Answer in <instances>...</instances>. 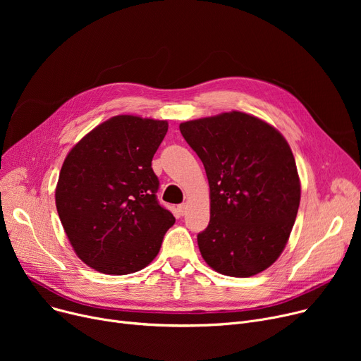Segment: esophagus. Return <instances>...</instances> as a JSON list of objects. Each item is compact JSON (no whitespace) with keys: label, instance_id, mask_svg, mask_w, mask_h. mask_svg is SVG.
<instances>
[{"label":"esophagus","instance_id":"obj_1","mask_svg":"<svg viewBox=\"0 0 361 361\" xmlns=\"http://www.w3.org/2000/svg\"><path fill=\"white\" fill-rule=\"evenodd\" d=\"M185 211H187V204H185V203L178 204V212H180V215H184Z\"/></svg>","mask_w":361,"mask_h":361}]
</instances>
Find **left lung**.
<instances>
[{"instance_id": "8db88e82", "label": "left lung", "mask_w": 361, "mask_h": 361, "mask_svg": "<svg viewBox=\"0 0 361 361\" xmlns=\"http://www.w3.org/2000/svg\"><path fill=\"white\" fill-rule=\"evenodd\" d=\"M180 131L211 188V221L197 234L202 257L235 278L268 269L286 249L300 206L290 145L275 127L240 111L181 123Z\"/></svg>"}]
</instances>
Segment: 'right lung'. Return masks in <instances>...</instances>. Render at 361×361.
Wrapping results in <instances>:
<instances>
[{
  "mask_svg": "<svg viewBox=\"0 0 361 361\" xmlns=\"http://www.w3.org/2000/svg\"><path fill=\"white\" fill-rule=\"evenodd\" d=\"M168 131L164 120L117 116L68 152L55 204L73 249L106 275L137 272L157 257L176 218L158 203L152 158Z\"/></svg>",
  "mask_w": 361,
  "mask_h": 361,
  "instance_id": "add662e5",
  "label": "right lung"
}]
</instances>
